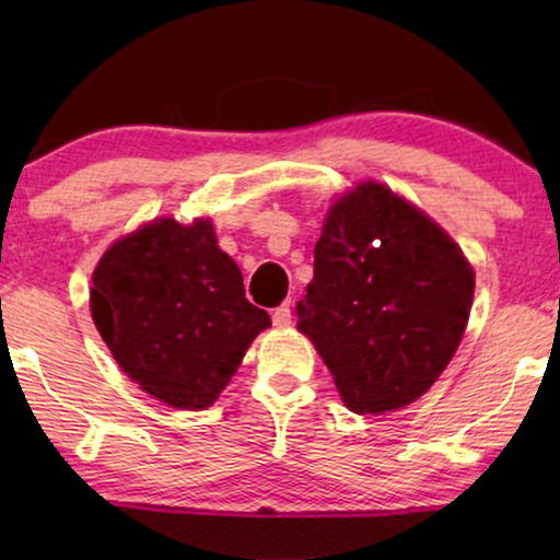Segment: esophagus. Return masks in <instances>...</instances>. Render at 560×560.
I'll list each match as a JSON object with an SVG mask.
<instances>
[{
	"mask_svg": "<svg viewBox=\"0 0 560 560\" xmlns=\"http://www.w3.org/2000/svg\"><path fill=\"white\" fill-rule=\"evenodd\" d=\"M272 324L275 328H288L293 324V311H290V303H282L280 308L272 311Z\"/></svg>",
	"mask_w": 560,
	"mask_h": 560,
	"instance_id": "obj_1",
	"label": "esophagus"
}]
</instances>
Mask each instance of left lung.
Wrapping results in <instances>:
<instances>
[{
	"label": "left lung",
	"mask_w": 560,
	"mask_h": 560,
	"mask_svg": "<svg viewBox=\"0 0 560 560\" xmlns=\"http://www.w3.org/2000/svg\"><path fill=\"white\" fill-rule=\"evenodd\" d=\"M474 270L431 217L366 180L328 209L298 328L349 410L389 412L428 393L462 343Z\"/></svg>",
	"instance_id": "8db88e82"
}]
</instances>
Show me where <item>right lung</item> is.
I'll return each instance as SVG.
<instances>
[{"label": "right lung", "instance_id": "1", "mask_svg": "<svg viewBox=\"0 0 560 560\" xmlns=\"http://www.w3.org/2000/svg\"><path fill=\"white\" fill-rule=\"evenodd\" d=\"M91 280V316L112 357L171 408H209L270 326L209 219L150 221L114 242Z\"/></svg>", "mask_w": 560, "mask_h": 560}]
</instances>
